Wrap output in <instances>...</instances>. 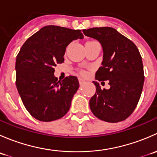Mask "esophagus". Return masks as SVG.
<instances>
[{
	"mask_svg": "<svg viewBox=\"0 0 157 157\" xmlns=\"http://www.w3.org/2000/svg\"><path fill=\"white\" fill-rule=\"evenodd\" d=\"M78 80H79V83H80V85H83L85 82V80H83L82 78H79Z\"/></svg>",
	"mask_w": 157,
	"mask_h": 157,
	"instance_id": "obj_1",
	"label": "esophagus"
}]
</instances>
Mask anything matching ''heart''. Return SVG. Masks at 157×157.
<instances>
[{"instance_id":"heart-1","label":"heart","mask_w":157,"mask_h":157,"mask_svg":"<svg viewBox=\"0 0 157 157\" xmlns=\"http://www.w3.org/2000/svg\"><path fill=\"white\" fill-rule=\"evenodd\" d=\"M91 42H93V41H91ZM80 74H81L82 76H83V77H85V76L87 75V72L85 71H80Z\"/></svg>"}]
</instances>
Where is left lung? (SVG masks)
<instances>
[{"label":"left lung","instance_id":"obj_1","mask_svg":"<svg viewBox=\"0 0 157 157\" xmlns=\"http://www.w3.org/2000/svg\"><path fill=\"white\" fill-rule=\"evenodd\" d=\"M85 36L97 39L103 49L102 66L96 80H108L110 89H101L93 81L96 93L90 100L92 112L99 119L115 123L128 118L140 98L144 73L142 58L135 44L111 27L83 29Z\"/></svg>","mask_w":157,"mask_h":157}]
</instances>
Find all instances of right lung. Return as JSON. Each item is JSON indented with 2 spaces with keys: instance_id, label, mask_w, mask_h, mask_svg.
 <instances>
[{
  "instance_id": "obj_1",
  "label": "right lung",
  "mask_w": 157,
  "mask_h": 157,
  "mask_svg": "<svg viewBox=\"0 0 157 157\" xmlns=\"http://www.w3.org/2000/svg\"><path fill=\"white\" fill-rule=\"evenodd\" d=\"M83 37L81 30L51 25L33 34L20 48L16 60V85L25 108L36 119L55 121L68 112L78 80L68 76L58 80L54 67L64 62L67 45Z\"/></svg>"
}]
</instances>
